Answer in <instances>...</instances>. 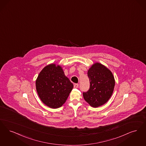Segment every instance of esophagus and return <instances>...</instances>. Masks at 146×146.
Returning a JSON list of instances; mask_svg holds the SVG:
<instances>
[{
    "mask_svg": "<svg viewBox=\"0 0 146 146\" xmlns=\"http://www.w3.org/2000/svg\"><path fill=\"white\" fill-rule=\"evenodd\" d=\"M78 83H75V84H74V88H77L78 87Z\"/></svg>",
    "mask_w": 146,
    "mask_h": 146,
    "instance_id": "34e87169",
    "label": "esophagus"
}]
</instances>
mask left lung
<instances>
[{"label":"left lung","instance_id":"8db88e82","mask_svg":"<svg viewBox=\"0 0 146 146\" xmlns=\"http://www.w3.org/2000/svg\"><path fill=\"white\" fill-rule=\"evenodd\" d=\"M90 87L83 92L84 100L93 108H98L108 102L113 93L114 76L105 66L99 63L93 64L88 71Z\"/></svg>","mask_w":146,"mask_h":146}]
</instances>
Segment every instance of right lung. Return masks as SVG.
<instances>
[{
  "mask_svg": "<svg viewBox=\"0 0 146 146\" xmlns=\"http://www.w3.org/2000/svg\"><path fill=\"white\" fill-rule=\"evenodd\" d=\"M74 85L59 65L51 64L41 71L36 80V89L41 100L52 108L61 107Z\"/></svg>",
  "mask_w": 146,
  "mask_h": 146,
  "instance_id": "1",
  "label": "right lung"
}]
</instances>
